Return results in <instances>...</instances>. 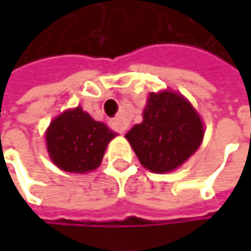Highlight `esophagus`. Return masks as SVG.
Returning <instances> with one entry per match:
<instances>
[{
  "label": "esophagus",
  "instance_id": "34e87169",
  "mask_svg": "<svg viewBox=\"0 0 251 251\" xmlns=\"http://www.w3.org/2000/svg\"><path fill=\"white\" fill-rule=\"evenodd\" d=\"M110 127L114 131L120 132V134H126V131H127V126H126V124H123L119 119H111Z\"/></svg>",
  "mask_w": 251,
  "mask_h": 251
}]
</instances>
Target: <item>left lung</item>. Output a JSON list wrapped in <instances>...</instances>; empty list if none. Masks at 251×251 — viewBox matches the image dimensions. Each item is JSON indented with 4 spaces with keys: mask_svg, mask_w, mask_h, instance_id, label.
I'll list each match as a JSON object with an SVG mask.
<instances>
[{
    "mask_svg": "<svg viewBox=\"0 0 251 251\" xmlns=\"http://www.w3.org/2000/svg\"><path fill=\"white\" fill-rule=\"evenodd\" d=\"M204 137L202 123L181 95L151 93L144 120L126 138L141 165L155 173L178 168L198 150Z\"/></svg>",
    "mask_w": 251,
    "mask_h": 251,
    "instance_id": "obj_1",
    "label": "left lung"
}]
</instances>
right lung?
Listing matches in <instances>:
<instances>
[{
  "mask_svg": "<svg viewBox=\"0 0 251 251\" xmlns=\"http://www.w3.org/2000/svg\"><path fill=\"white\" fill-rule=\"evenodd\" d=\"M114 137L106 124L95 121L81 107L63 113L46 132L51 160L71 173H86L98 168Z\"/></svg>",
  "mask_w": 251,
  "mask_h": 251,
  "instance_id": "right-lung-1",
  "label": "right lung"
}]
</instances>
